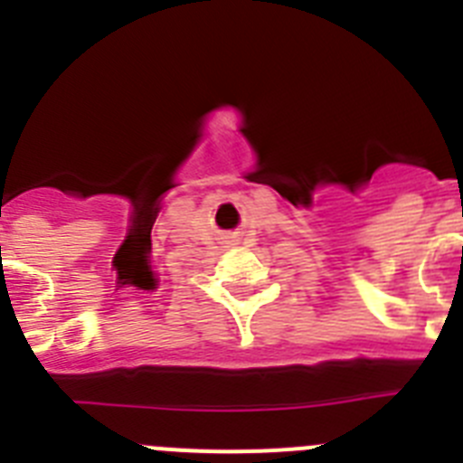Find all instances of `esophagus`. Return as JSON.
Returning <instances> with one entry per match:
<instances>
[{
    "mask_svg": "<svg viewBox=\"0 0 463 463\" xmlns=\"http://www.w3.org/2000/svg\"><path fill=\"white\" fill-rule=\"evenodd\" d=\"M236 243H239V239H236V236H229V239L224 241V245H227V248H234Z\"/></svg>",
    "mask_w": 463,
    "mask_h": 463,
    "instance_id": "34e87169",
    "label": "esophagus"
}]
</instances>
